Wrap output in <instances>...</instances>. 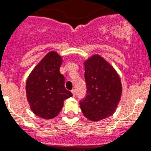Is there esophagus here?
<instances>
[{
	"label": "esophagus",
	"mask_w": 151,
	"mask_h": 151,
	"mask_svg": "<svg viewBox=\"0 0 151 151\" xmlns=\"http://www.w3.org/2000/svg\"><path fill=\"white\" fill-rule=\"evenodd\" d=\"M71 92H72L73 96H75V95H76V91H75V89H72V90H71Z\"/></svg>",
	"instance_id": "1"
}]
</instances>
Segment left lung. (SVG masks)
<instances>
[{
  "instance_id": "obj_1",
  "label": "left lung",
  "mask_w": 151,
  "mask_h": 151,
  "mask_svg": "<svg viewBox=\"0 0 151 151\" xmlns=\"http://www.w3.org/2000/svg\"><path fill=\"white\" fill-rule=\"evenodd\" d=\"M86 96L80 102L86 118L100 121L114 114L121 99V79L111 63L99 54L83 62Z\"/></svg>"
}]
</instances>
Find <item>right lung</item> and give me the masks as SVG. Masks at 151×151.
<instances>
[{
	"instance_id": "right-lung-1",
	"label": "right lung",
	"mask_w": 151,
	"mask_h": 151,
	"mask_svg": "<svg viewBox=\"0 0 151 151\" xmlns=\"http://www.w3.org/2000/svg\"><path fill=\"white\" fill-rule=\"evenodd\" d=\"M63 59L56 51H50L30 73L25 91L32 112L45 119L58 116L64 101L72 96L65 87V77L59 71Z\"/></svg>"
}]
</instances>
